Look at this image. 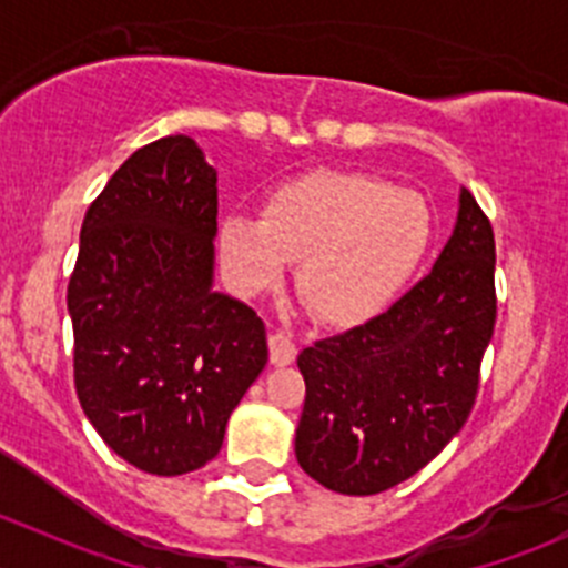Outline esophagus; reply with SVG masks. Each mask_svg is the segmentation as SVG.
I'll list each match as a JSON object with an SVG mask.
<instances>
[{"label": "esophagus", "instance_id": "1", "mask_svg": "<svg viewBox=\"0 0 568 568\" xmlns=\"http://www.w3.org/2000/svg\"><path fill=\"white\" fill-rule=\"evenodd\" d=\"M268 357L274 365H291L296 357V343L288 332L277 329L268 335Z\"/></svg>", "mask_w": 568, "mask_h": 568}]
</instances>
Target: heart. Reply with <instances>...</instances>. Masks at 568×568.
Listing matches in <instances>:
<instances>
[{
  "mask_svg": "<svg viewBox=\"0 0 568 568\" xmlns=\"http://www.w3.org/2000/svg\"><path fill=\"white\" fill-rule=\"evenodd\" d=\"M432 242L434 214L420 192L335 170L285 181L266 197L263 216L236 211L220 225L222 261L244 294L280 288L291 261H302V300L341 326L385 311Z\"/></svg>",
  "mask_w": 568,
  "mask_h": 568,
  "instance_id": "b5f03b06",
  "label": "heart"
}]
</instances>
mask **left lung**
<instances>
[{
    "mask_svg": "<svg viewBox=\"0 0 568 568\" xmlns=\"http://www.w3.org/2000/svg\"><path fill=\"white\" fill-rule=\"evenodd\" d=\"M497 318L495 233L462 189L432 272L382 316L300 354L296 462L341 495H379L426 467L467 423Z\"/></svg>",
    "mask_w": 568,
    "mask_h": 568,
    "instance_id": "1",
    "label": "left lung"
}]
</instances>
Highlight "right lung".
Instances as JSON below:
<instances>
[{
    "mask_svg": "<svg viewBox=\"0 0 568 568\" xmlns=\"http://www.w3.org/2000/svg\"><path fill=\"white\" fill-rule=\"evenodd\" d=\"M216 170L192 136L131 153L90 203L68 283L73 385L101 439L136 469L214 459L268 359L266 326L211 291Z\"/></svg>",
    "mask_w": 568,
    "mask_h": 568,
    "instance_id": "1",
    "label": "right lung"
}]
</instances>
